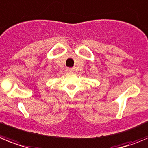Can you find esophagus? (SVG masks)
Instances as JSON below:
<instances>
[{"mask_svg": "<svg viewBox=\"0 0 148 148\" xmlns=\"http://www.w3.org/2000/svg\"><path fill=\"white\" fill-rule=\"evenodd\" d=\"M65 71H66L67 73H73V71H74V69H71V68H67L66 70Z\"/></svg>", "mask_w": 148, "mask_h": 148, "instance_id": "1", "label": "esophagus"}]
</instances>
